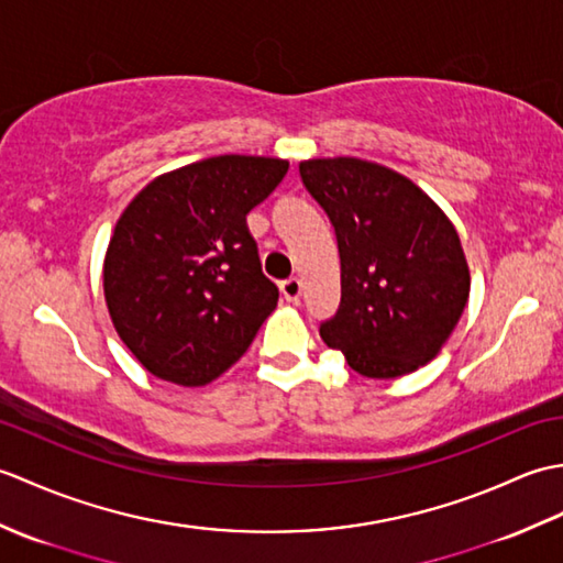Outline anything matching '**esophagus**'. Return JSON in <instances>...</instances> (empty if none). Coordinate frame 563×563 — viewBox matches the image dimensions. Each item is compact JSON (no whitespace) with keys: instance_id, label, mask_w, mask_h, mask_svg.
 I'll list each match as a JSON object with an SVG mask.
<instances>
[{"instance_id":"34e87169","label":"esophagus","mask_w":563,"mask_h":563,"mask_svg":"<svg viewBox=\"0 0 563 563\" xmlns=\"http://www.w3.org/2000/svg\"><path fill=\"white\" fill-rule=\"evenodd\" d=\"M280 295H283L288 302H297V300H300V295H302V283L297 280V278L283 280V283H280Z\"/></svg>"}]
</instances>
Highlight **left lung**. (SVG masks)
Instances as JSON below:
<instances>
[{
  "label": "left lung",
  "mask_w": 563,
  "mask_h": 563,
  "mask_svg": "<svg viewBox=\"0 0 563 563\" xmlns=\"http://www.w3.org/2000/svg\"><path fill=\"white\" fill-rule=\"evenodd\" d=\"M336 230L341 305L319 333L357 375L416 373L452 336L470 300L460 234L411 178L357 157L300 162Z\"/></svg>",
  "instance_id": "1"
}]
</instances>
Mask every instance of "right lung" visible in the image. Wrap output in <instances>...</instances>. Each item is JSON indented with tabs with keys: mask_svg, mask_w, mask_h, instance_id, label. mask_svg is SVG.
<instances>
[{
	"mask_svg": "<svg viewBox=\"0 0 563 563\" xmlns=\"http://www.w3.org/2000/svg\"><path fill=\"white\" fill-rule=\"evenodd\" d=\"M288 166L220 154L152 178L121 212L103 258V297L118 336L154 377L210 385L278 305L246 214Z\"/></svg>",
	"mask_w": 563,
	"mask_h": 563,
	"instance_id": "add662e5",
	"label": "right lung"
}]
</instances>
